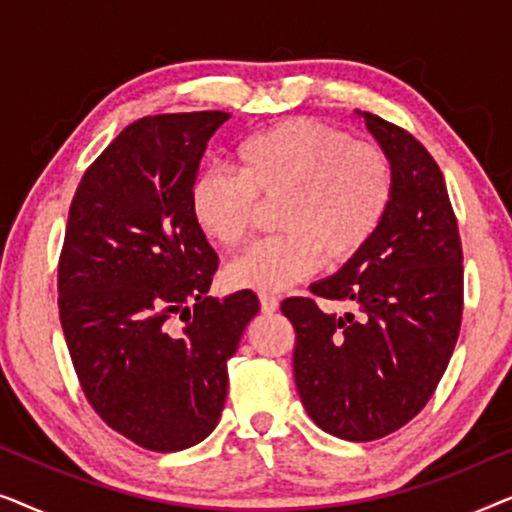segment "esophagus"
Segmentation results:
<instances>
[{"mask_svg": "<svg viewBox=\"0 0 512 512\" xmlns=\"http://www.w3.org/2000/svg\"><path fill=\"white\" fill-rule=\"evenodd\" d=\"M258 300H261V310L265 314L277 312V307H279V298L277 296H272V293H261V296H258Z\"/></svg>", "mask_w": 512, "mask_h": 512, "instance_id": "1", "label": "esophagus"}]
</instances>
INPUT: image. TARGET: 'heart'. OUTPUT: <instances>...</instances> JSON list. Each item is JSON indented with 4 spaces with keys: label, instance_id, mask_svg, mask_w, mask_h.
<instances>
[{
    "label": "heart",
    "instance_id": "heart-1",
    "mask_svg": "<svg viewBox=\"0 0 512 512\" xmlns=\"http://www.w3.org/2000/svg\"><path fill=\"white\" fill-rule=\"evenodd\" d=\"M394 191V160L384 146L319 118H289L242 139L235 172H200L188 202L209 242L237 249L261 205L279 200L282 233L251 244L223 277L233 289L282 291L324 261L345 265L361 256L387 221Z\"/></svg>",
    "mask_w": 512,
    "mask_h": 512
}]
</instances>
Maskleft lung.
<instances>
[{
	"instance_id": "obj_1",
	"label": "left lung",
	"mask_w": 512,
	"mask_h": 512,
	"mask_svg": "<svg viewBox=\"0 0 512 512\" xmlns=\"http://www.w3.org/2000/svg\"><path fill=\"white\" fill-rule=\"evenodd\" d=\"M363 118L394 160V202L368 249L310 286L349 312L335 317L303 296L282 303L296 328L293 375L307 415L354 443L389 436L422 412L464 312V251L443 172L401 125Z\"/></svg>"
}]
</instances>
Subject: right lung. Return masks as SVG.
<instances>
[{
    "label": "right lung",
    "mask_w": 512,
    "mask_h": 512,
    "mask_svg": "<svg viewBox=\"0 0 512 512\" xmlns=\"http://www.w3.org/2000/svg\"><path fill=\"white\" fill-rule=\"evenodd\" d=\"M226 111L144 116L86 167L58 261V310L76 377L111 429L177 452L219 424L228 359L256 293L207 296L219 256L191 186Z\"/></svg>",
    "instance_id": "right-lung-1"
}]
</instances>
